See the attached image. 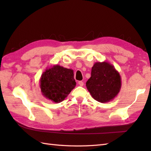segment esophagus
Wrapping results in <instances>:
<instances>
[{
  "label": "esophagus",
  "mask_w": 151,
  "mask_h": 151,
  "mask_svg": "<svg viewBox=\"0 0 151 151\" xmlns=\"http://www.w3.org/2000/svg\"><path fill=\"white\" fill-rule=\"evenodd\" d=\"M78 84H79V86H84V82H83L82 81H79L78 82Z\"/></svg>",
  "instance_id": "esophagus-1"
}]
</instances>
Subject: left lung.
Wrapping results in <instances>:
<instances>
[{
	"label": "left lung",
	"instance_id": "obj_1",
	"mask_svg": "<svg viewBox=\"0 0 151 151\" xmlns=\"http://www.w3.org/2000/svg\"><path fill=\"white\" fill-rule=\"evenodd\" d=\"M86 87L95 100L102 103L108 102L120 91L121 76L111 63L96 62L92 67L91 77L86 82Z\"/></svg>",
	"mask_w": 151,
	"mask_h": 151
}]
</instances>
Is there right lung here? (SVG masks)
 <instances>
[{"label":"right lung","mask_w":151,"mask_h":151,"mask_svg":"<svg viewBox=\"0 0 151 151\" xmlns=\"http://www.w3.org/2000/svg\"><path fill=\"white\" fill-rule=\"evenodd\" d=\"M40 83L42 95L55 103L63 101L76 86L73 70L58 65L47 69Z\"/></svg>","instance_id":"obj_1"}]
</instances>
